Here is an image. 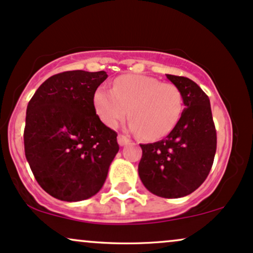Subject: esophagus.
Listing matches in <instances>:
<instances>
[{
  "label": "esophagus",
  "mask_w": 253,
  "mask_h": 253,
  "mask_svg": "<svg viewBox=\"0 0 253 253\" xmlns=\"http://www.w3.org/2000/svg\"><path fill=\"white\" fill-rule=\"evenodd\" d=\"M118 143L119 146H126V144L130 143V138L126 137V136L124 135H118Z\"/></svg>",
  "instance_id": "esophagus-1"
}]
</instances>
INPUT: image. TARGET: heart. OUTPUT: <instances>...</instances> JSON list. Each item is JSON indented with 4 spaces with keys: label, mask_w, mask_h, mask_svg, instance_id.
<instances>
[{
    "label": "heart",
    "mask_w": 253,
    "mask_h": 253,
    "mask_svg": "<svg viewBox=\"0 0 253 253\" xmlns=\"http://www.w3.org/2000/svg\"><path fill=\"white\" fill-rule=\"evenodd\" d=\"M93 107L105 126L115 127L126 116L129 126L148 141L169 135L177 126L183 98L172 84H161L147 75L126 74L113 81L112 90L98 87L93 93Z\"/></svg>",
    "instance_id": "obj_1"
}]
</instances>
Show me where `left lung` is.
<instances>
[{
  "mask_svg": "<svg viewBox=\"0 0 253 253\" xmlns=\"http://www.w3.org/2000/svg\"><path fill=\"white\" fill-rule=\"evenodd\" d=\"M166 76L180 90L185 109L166 137L140 144L138 175L152 194L179 198L194 192L208 177L216 152V130L211 101L201 87L184 76Z\"/></svg>",
  "mask_w": 253,
  "mask_h": 253,
  "instance_id": "obj_1",
  "label": "left lung"
}]
</instances>
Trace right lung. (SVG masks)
<instances>
[{"mask_svg":"<svg viewBox=\"0 0 253 253\" xmlns=\"http://www.w3.org/2000/svg\"><path fill=\"white\" fill-rule=\"evenodd\" d=\"M106 78L103 70L56 74L27 105L25 155L42 189L57 200L94 196L118 153L117 132L93 107V93Z\"/></svg>","mask_w":253,"mask_h":253,"instance_id":"1","label":"right lung"}]
</instances>
